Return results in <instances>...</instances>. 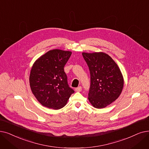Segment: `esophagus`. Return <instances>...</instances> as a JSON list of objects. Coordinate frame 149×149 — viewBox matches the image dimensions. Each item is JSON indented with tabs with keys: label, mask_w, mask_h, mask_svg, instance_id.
<instances>
[{
	"label": "esophagus",
	"mask_w": 149,
	"mask_h": 149,
	"mask_svg": "<svg viewBox=\"0 0 149 149\" xmlns=\"http://www.w3.org/2000/svg\"><path fill=\"white\" fill-rule=\"evenodd\" d=\"M81 89H82L81 86H79V87L76 88L75 90V91H76V92H80L81 91Z\"/></svg>",
	"instance_id": "esophagus-1"
}]
</instances>
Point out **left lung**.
Instances as JSON below:
<instances>
[{
    "instance_id": "left-lung-1",
    "label": "left lung",
    "mask_w": 149,
    "mask_h": 149,
    "mask_svg": "<svg viewBox=\"0 0 149 149\" xmlns=\"http://www.w3.org/2000/svg\"><path fill=\"white\" fill-rule=\"evenodd\" d=\"M91 76L88 99L96 108H105L120 95L124 79L120 70L108 55L103 53H83Z\"/></svg>"
}]
</instances>
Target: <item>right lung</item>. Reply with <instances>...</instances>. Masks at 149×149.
Segmentation results:
<instances>
[{"label": "right lung", "mask_w": 149, "mask_h": 149, "mask_svg": "<svg viewBox=\"0 0 149 149\" xmlns=\"http://www.w3.org/2000/svg\"><path fill=\"white\" fill-rule=\"evenodd\" d=\"M71 54L69 51L52 50L34 63L30 74V85L35 97L43 106L60 109L74 93L69 86L64 70Z\"/></svg>", "instance_id": "1"}]
</instances>
